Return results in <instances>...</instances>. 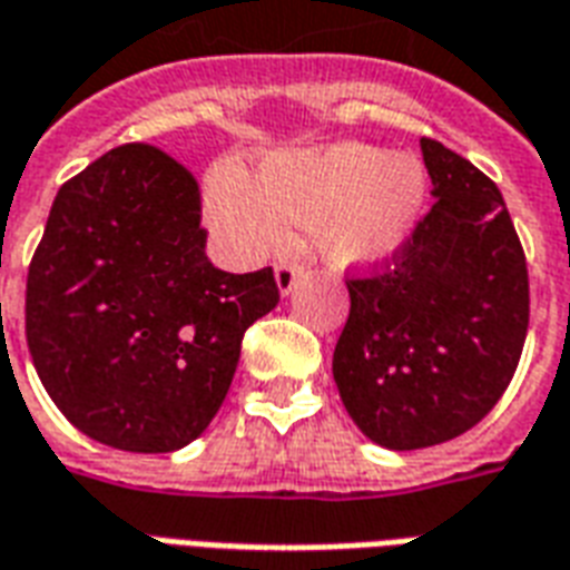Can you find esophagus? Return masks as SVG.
Wrapping results in <instances>:
<instances>
[{"label": "esophagus", "mask_w": 570, "mask_h": 570, "mask_svg": "<svg viewBox=\"0 0 570 570\" xmlns=\"http://www.w3.org/2000/svg\"><path fill=\"white\" fill-rule=\"evenodd\" d=\"M298 274L302 268L298 265H289V263H281L274 268V281H277V289H281V296H289L298 284Z\"/></svg>", "instance_id": "1"}]
</instances>
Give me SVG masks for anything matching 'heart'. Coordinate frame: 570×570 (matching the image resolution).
I'll use <instances>...</instances> for the list:
<instances>
[{"mask_svg": "<svg viewBox=\"0 0 570 570\" xmlns=\"http://www.w3.org/2000/svg\"><path fill=\"white\" fill-rule=\"evenodd\" d=\"M425 199V171L414 156L341 141L277 150L256 166H220L208 175L205 214L244 259L281 247L289 223H311L314 247L335 268H368L399 253Z\"/></svg>", "mask_w": 570, "mask_h": 570, "instance_id": "1", "label": "heart"}]
</instances>
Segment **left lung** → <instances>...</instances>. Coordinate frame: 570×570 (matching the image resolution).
<instances>
[{
    "label": "left lung",
    "instance_id": "obj_1",
    "mask_svg": "<svg viewBox=\"0 0 570 570\" xmlns=\"http://www.w3.org/2000/svg\"><path fill=\"white\" fill-rule=\"evenodd\" d=\"M432 210L381 272L350 277L341 402L386 450L459 438L495 407L529 328V272L499 187L423 138Z\"/></svg>",
    "mask_w": 570,
    "mask_h": 570
}]
</instances>
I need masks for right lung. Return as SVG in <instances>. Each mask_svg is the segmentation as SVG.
<instances>
[{
    "instance_id": "obj_1",
    "label": "right lung",
    "mask_w": 570,
    "mask_h": 570,
    "mask_svg": "<svg viewBox=\"0 0 570 570\" xmlns=\"http://www.w3.org/2000/svg\"><path fill=\"white\" fill-rule=\"evenodd\" d=\"M205 242L199 184L159 147H114L57 193L29 263L27 344L92 441L171 453L220 411L244 332L281 293L272 268H214Z\"/></svg>"
}]
</instances>
